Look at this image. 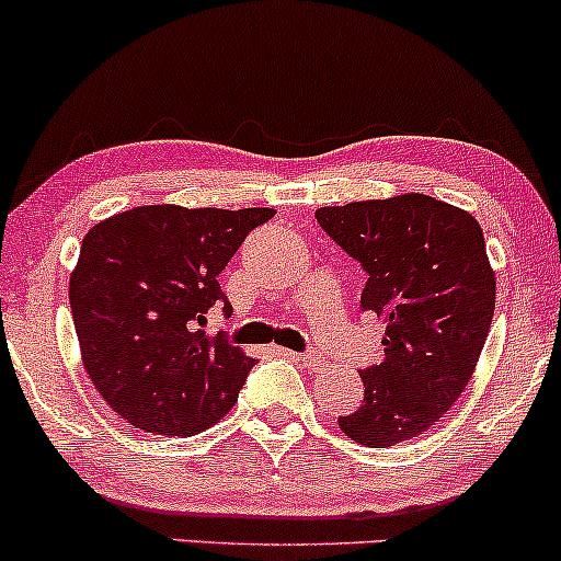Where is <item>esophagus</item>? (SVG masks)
Wrapping results in <instances>:
<instances>
[{
  "label": "esophagus",
  "instance_id": "34e87169",
  "mask_svg": "<svg viewBox=\"0 0 561 561\" xmlns=\"http://www.w3.org/2000/svg\"><path fill=\"white\" fill-rule=\"evenodd\" d=\"M276 353H279L282 357H293V360H298L308 368H319L321 366V355H316V353H293V350H285V347H279Z\"/></svg>",
  "mask_w": 561,
  "mask_h": 561
}]
</instances>
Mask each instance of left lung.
Masks as SVG:
<instances>
[{"label": "left lung", "mask_w": 561, "mask_h": 561, "mask_svg": "<svg viewBox=\"0 0 561 561\" xmlns=\"http://www.w3.org/2000/svg\"><path fill=\"white\" fill-rule=\"evenodd\" d=\"M316 219L366 268L360 306L387 323L383 360L360 370L363 404L340 428L394 447L442 421L473 379L496 302L483 229L423 193L323 206Z\"/></svg>", "instance_id": "left-lung-1"}]
</instances>
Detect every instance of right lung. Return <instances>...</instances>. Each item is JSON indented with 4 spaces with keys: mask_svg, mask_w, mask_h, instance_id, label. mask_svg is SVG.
Returning <instances> with one entry per match:
<instances>
[{
    "mask_svg": "<svg viewBox=\"0 0 561 561\" xmlns=\"http://www.w3.org/2000/svg\"><path fill=\"white\" fill-rule=\"evenodd\" d=\"M272 216L274 208L159 204L88 229L70 274L80 357L130 426L193 436L238 402L255 360L204 323L216 306L232 310L216 276Z\"/></svg>",
    "mask_w": 561,
    "mask_h": 561,
    "instance_id": "add662e5",
    "label": "right lung"
}]
</instances>
